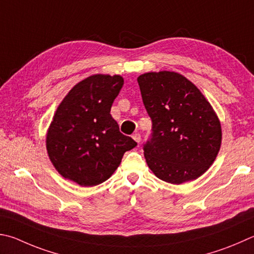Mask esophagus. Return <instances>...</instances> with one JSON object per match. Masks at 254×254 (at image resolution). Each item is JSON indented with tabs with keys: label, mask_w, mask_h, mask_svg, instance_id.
I'll return each mask as SVG.
<instances>
[{
	"label": "esophagus",
	"mask_w": 254,
	"mask_h": 254,
	"mask_svg": "<svg viewBox=\"0 0 254 254\" xmlns=\"http://www.w3.org/2000/svg\"><path fill=\"white\" fill-rule=\"evenodd\" d=\"M132 137H133V140H134L135 142L140 143V141H141V135H140V133H134V134L132 135Z\"/></svg>",
	"instance_id": "esophagus-1"
}]
</instances>
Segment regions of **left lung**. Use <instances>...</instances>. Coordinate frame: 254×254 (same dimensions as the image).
Returning <instances> with one entry per match:
<instances>
[{
  "label": "left lung",
  "mask_w": 254,
  "mask_h": 254,
  "mask_svg": "<svg viewBox=\"0 0 254 254\" xmlns=\"http://www.w3.org/2000/svg\"><path fill=\"white\" fill-rule=\"evenodd\" d=\"M152 133L143 143L149 168L172 184L191 181L213 163L221 145V126L210 103L192 82L175 72L137 77Z\"/></svg>",
  "instance_id": "left-lung-1"
}]
</instances>
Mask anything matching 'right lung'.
<instances>
[{
	"label": "right lung",
	"instance_id": "1",
	"mask_svg": "<svg viewBox=\"0 0 254 254\" xmlns=\"http://www.w3.org/2000/svg\"><path fill=\"white\" fill-rule=\"evenodd\" d=\"M120 75L96 74L68 92L51 123L47 149L55 169L82 187H93L111 177L123 154L137 143L120 132L111 115L123 86Z\"/></svg>",
	"mask_w": 254,
	"mask_h": 254
}]
</instances>
